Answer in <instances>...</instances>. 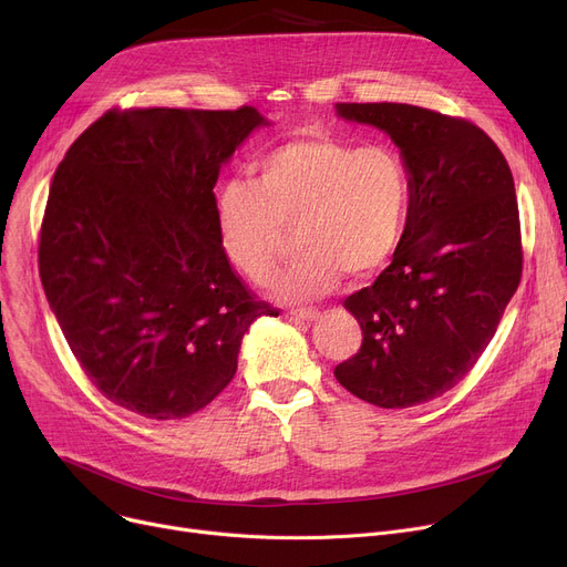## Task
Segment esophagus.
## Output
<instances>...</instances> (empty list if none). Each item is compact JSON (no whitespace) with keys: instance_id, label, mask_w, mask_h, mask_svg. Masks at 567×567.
<instances>
[{"instance_id":"esophagus-1","label":"esophagus","mask_w":567,"mask_h":567,"mask_svg":"<svg viewBox=\"0 0 567 567\" xmlns=\"http://www.w3.org/2000/svg\"><path fill=\"white\" fill-rule=\"evenodd\" d=\"M291 317L299 321H315L319 317V312L315 308H299V310H291Z\"/></svg>"}]
</instances>
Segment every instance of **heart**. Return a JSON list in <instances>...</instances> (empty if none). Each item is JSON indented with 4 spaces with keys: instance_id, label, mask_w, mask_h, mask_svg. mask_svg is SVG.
<instances>
[{
    "instance_id": "1",
    "label": "heart",
    "mask_w": 567,
    "mask_h": 567,
    "mask_svg": "<svg viewBox=\"0 0 567 567\" xmlns=\"http://www.w3.org/2000/svg\"><path fill=\"white\" fill-rule=\"evenodd\" d=\"M406 195V172L389 148L301 135L271 148L252 184L216 188L218 244L238 274L264 282L282 255L285 229L293 227L299 252L274 289L285 301H312L329 293L340 274L361 280L389 261Z\"/></svg>"
}]
</instances>
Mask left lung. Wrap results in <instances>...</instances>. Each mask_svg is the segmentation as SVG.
<instances>
[{"label":"left lung","instance_id":"1","mask_svg":"<svg viewBox=\"0 0 567 567\" xmlns=\"http://www.w3.org/2000/svg\"><path fill=\"white\" fill-rule=\"evenodd\" d=\"M336 107L391 135L409 172L406 225L391 266L344 299L363 344L336 379L374 406H415L451 391L478 363L519 287L513 172L466 118L406 103Z\"/></svg>","mask_w":567,"mask_h":567}]
</instances>
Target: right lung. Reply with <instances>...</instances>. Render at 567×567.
Segmentation results:
<instances>
[{
  "label": "right lung",
  "instance_id": "obj_1",
  "mask_svg": "<svg viewBox=\"0 0 567 567\" xmlns=\"http://www.w3.org/2000/svg\"><path fill=\"white\" fill-rule=\"evenodd\" d=\"M266 118L252 107L110 110L59 163L39 274L80 368L152 421L204 409L236 374L257 317L276 315L218 244L214 186Z\"/></svg>",
  "mask_w": 567,
  "mask_h": 567
}]
</instances>
